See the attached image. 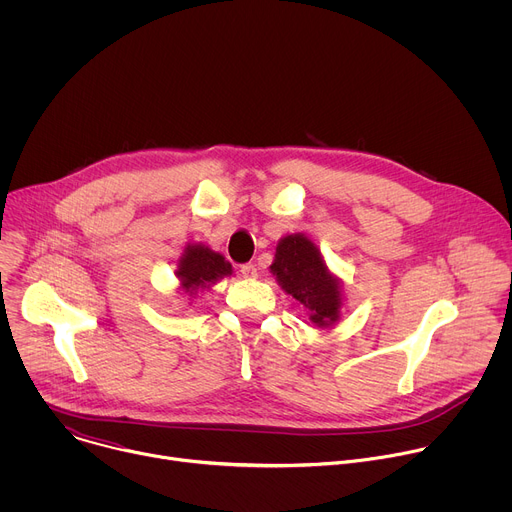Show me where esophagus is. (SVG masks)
I'll return each mask as SVG.
<instances>
[{"mask_svg":"<svg viewBox=\"0 0 512 512\" xmlns=\"http://www.w3.org/2000/svg\"><path fill=\"white\" fill-rule=\"evenodd\" d=\"M241 275L247 277V279H251V277L257 275V267H255L253 263H243V265H241Z\"/></svg>","mask_w":512,"mask_h":512,"instance_id":"1","label":"esophagus"}]
</instances>
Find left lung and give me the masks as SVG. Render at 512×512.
Segmentation results:
<instances>
[{
    "instance_id": "obj_1",
    "label": "left lung",
    "mask_w": 512,
    "mask_h": 512,
    "mask_svg": "<svg viewBox=\"0 0 512 512\" xmlns=\"http://www.w3.org/2000/svg\"><path fill=\"white\" fill-rule=\"evenodd\" d=\"M271 271L287 294L310 312V320L328 326L338 318L340 289L328 273L320 251L304 235H289L279 241Z\"/></svg>"
}]
</instances>
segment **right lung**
Here are the masks:
<instances>
[{
    "label": "right lung",
    "mask_w": 512,
    "mask_h": 512,
    "mask_svg": "<svg viewBox=\"0 0 512 512\" xmlns=\"http://www.w3.org/2000/svg\"><path fill=\"white\" fill-rule=\"evenodd\" d=\"M176 273L182 281V287L198 289L208 287L210 283L225 275H231V263H227L223 255H218L206 247L194 245L186 249V255L180 259Z\"/></svg>",
    "instance_id": "add662e5"
}]
</instances>
